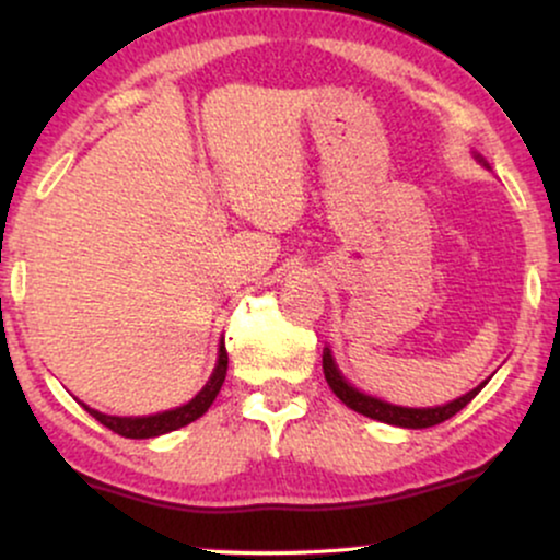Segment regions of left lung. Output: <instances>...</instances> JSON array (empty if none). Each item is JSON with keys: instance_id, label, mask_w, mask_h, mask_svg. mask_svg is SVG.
<instances>
[{"instance_id": "1", "label": "left lung", "mask_w": 560, "mask_h": 560, "mask_svg": "<svg viewBox=\"0 0 560 560\" xmlns=\"http://www.w3.org/2000/svg\"><path fill=\"white\" fill-rule=\"evenodd\" d=\"M324 376L326 382H329L334 395H337L347 408H352L355 413L369 416V419L392 423V427H405V429H429V427H436V423L453 419V416L458 413V410H464L466 405L479 395L481 387H485V384H479V387L468 392V395L458 397V400L447 405H436V408H400V405L376 400V397L363 395V392L350 387V384L345 382V376L337 371V365H334V358L329 350L324 352Z\"/></svg>"}]
</instances>
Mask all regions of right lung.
I'll return each instance as SVG.
<instances>
[{"instance_id": "1", "label": "right lung", "mask_w": 560, "mask_h": 560, "mask_svg": "<svg viewBox=\"0 0 560 560\" xmlns=\"http://www.w3.org/2000/svg\"><path fill=\"white\" fill-rule=\"evenodd\" d=\"M226 369H229V352H226V347L221 345V350H218L215 371H213V376H210V382L202 387V392H199L191 402H186L176 410H165V413L141 416V419H120V416L100 413V410L89 408V405H83V408H86L89 413H92L94 419L102 423V427L113 429L115 434L128 436V440H150V436L168 434V432H173V429H182V427H186V423L197 421L199 416H202L205 410L213 405L218 392H221L223 378H226Z\"/></svg>"}]
</instances>
